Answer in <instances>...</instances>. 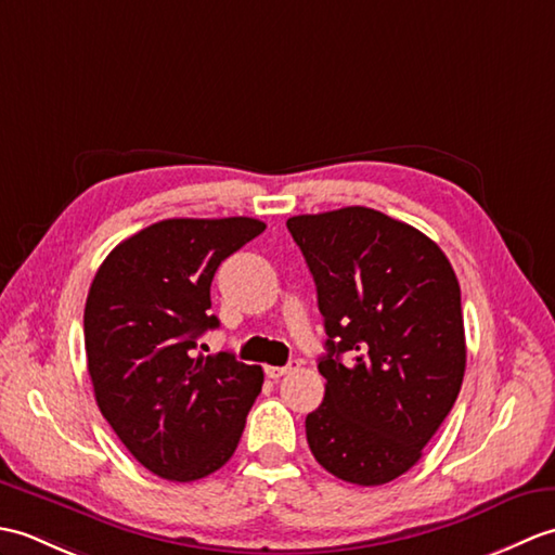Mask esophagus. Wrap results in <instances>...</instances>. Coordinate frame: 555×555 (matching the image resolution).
Instances as JSON below:
<instances>
[{"mask_svg": "<svg viewBox=\"0 0 555 555\" xmlns=\"http://www.w3.org/2000/svg\"><path fill=\"white\" fill-rule=\"evenodd\" d=\"M293 370H298V360H291L288 364H284V367H274V364H267L264 367V374L269 376V379H279V376H284Z\"/></svg>", "mask_w": 555, "mask_h": 555, "instance_id": "esophagus-1", "label": "esophagus"}]
</instances>
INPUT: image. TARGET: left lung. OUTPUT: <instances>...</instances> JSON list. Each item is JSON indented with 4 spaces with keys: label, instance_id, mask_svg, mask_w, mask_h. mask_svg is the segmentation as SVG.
<instances>
[{
    "label": "left lung",
    "instance_id": "1",
    "mask_svg": "<svg viewBox=\"0 0 555 555\" xmlns=\"http://www.w3.org/2000/svg\"><path fill=\"white\" fill-rule=\"evenodd\" d=\"M286 227L328 336L317 364L324 400L305 420L310 451L350 485H386L422 457L463 386L455 271L422 231L370 207L291 217Z\"/></svg>",
    "mask_w": 555,
    "mask_h": 555
}]
</instances>
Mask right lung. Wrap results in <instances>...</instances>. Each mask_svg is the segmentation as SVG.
Here are the masks:
<instances>
[{"instance_id":"1","label":"right lung","mask_w":555,"mask_h":555,"mask_svg":"<svg viewBox=\"0 0 555 555\" xmlns=\"http://www.w3.org/2000/svg\"><path fill=\"white\" fill-rule=\"evenodd\" d=\"M264 229L250 217L164 219L116 245L92 279L82 328L98 408L162 479L227 465L262 391V367L195 348L219 326L215 271Z\"/></svg>"}]
</instances>
